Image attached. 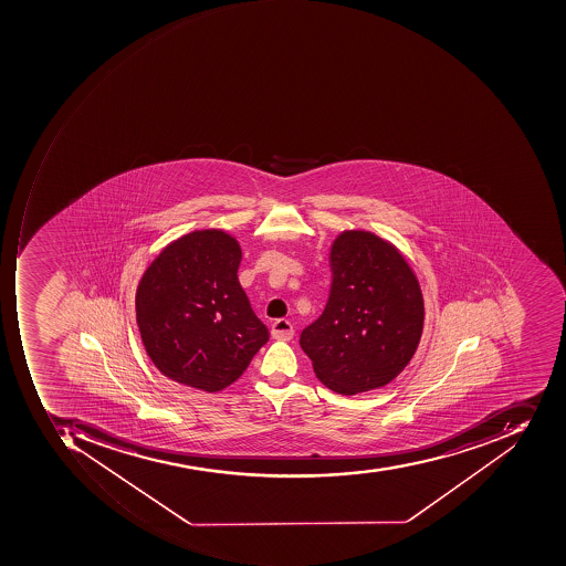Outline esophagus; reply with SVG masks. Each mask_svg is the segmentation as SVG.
Here are the masks:
<instances>
[{"instance_id": "esophagus-1", "label": "esophagus", "mask_w": 566, "mask_h": 566, "mask_svg": "<svg viewBox=\"0 0 566 566\" xmlns=\"http://www.w3.org/2000/svg\"><path fill=\"white\" fill-rule=\"evenodd\" d=\"M272 337L277 340H291L294 336V327L289 319L279 318L272 324Z\"/></svg>"}]
</instances>
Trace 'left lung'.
Listing matches in <instances>:
<instances>
[{
    "instance_id": "obj_1",
    "label": "left lung",
    "mask_w": 566,
    "mask_h": 566,
    "mask_svg": "<svg viewBox=\"0 0 566 566\" xmlns=\"http://www.w3.org/2000/svg\"><path fill=\"white\" fill-rule=\"evenodd\" d=\"M325 310L300 344L319 382L343 396L386 386L413 358L423 297L413 270L390 242L347 230L331 250Z\"/></svg>"
}]
</instances>
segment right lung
<instances>
[{"instance_id": "right-lung-1", "label": "right lung", "mask_w": 566, "mask_h": 566, "mask_svg": "<svg viewBox=\"0 0 566 566\" xmlns=\"http://www.w3.org/2000/svg\"><path fill=\"white\" fill-rule=\"evenodd\" d=\"M239 263L238 241L208 229L168 244L146 270L136 294L137 325L165 377L219 392L269 340L239 284Z\"/></svg>"}]
</instances>
